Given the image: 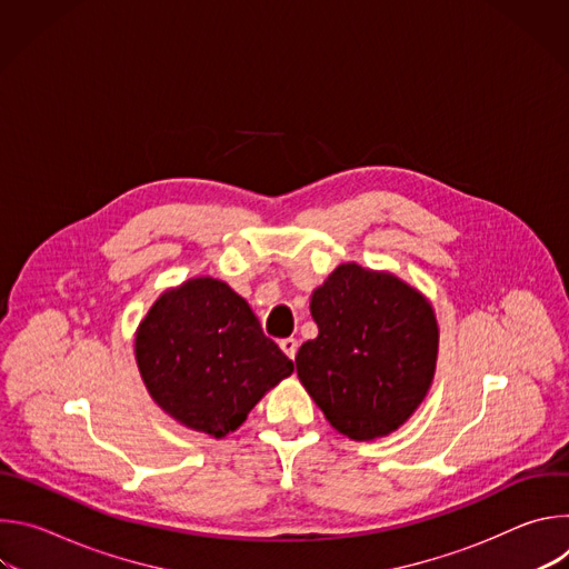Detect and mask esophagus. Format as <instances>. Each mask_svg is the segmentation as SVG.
I'll return each mask as SVG.
<instances>
[{"instance_id": "esophagus-1", "label": "esophagus", "mask_w": 569, "mask_h": 569, "mask_svg": "<svg viewBox=\"0 0 569 569\" xmlns=\"http://www.w3.org/2000/svg\"><path fill=\"white\" fill-rule=\"evenodd\" d=\"M279 347H281V351H283L290 360H295L297 349H299V345H297V340H295V338H283V340L279 342Z\"/></svg>"}]
</instances>
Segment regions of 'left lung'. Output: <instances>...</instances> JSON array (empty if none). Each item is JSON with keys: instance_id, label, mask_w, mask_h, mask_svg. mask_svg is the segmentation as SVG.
<instances>
[{"instance_id": "left-lung-1", "label": "left lung", "mask_w": 569, "mask_h": 569, "mask_svg": "<svg viewBox=\"0 0 569 569\" xmlns=\"http://www.w3.org/2000/svg\"><path fill=\"white\" fill-rule=\"evenodd\" d=\"M319 336L297 376L329 423L356 441L387 437L423 402L437 367L430 301L389 272L345 263L310 297Z\"/></svg>"}]
</instances>
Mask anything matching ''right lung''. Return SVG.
I'll return each instance as SVG.
<instances>
[{
  "label": "right lung",
  "mask_w": 569,
  "mask_h": 569,
  "mask_svg": "<svg viewBox=\"0 0 569 569\" xmlns=\"http://www.w3.org/2000/svg\"><path fill=\"white\" fill-rule=\"evenodd\" d=\"M134 356L152 400L184 428L222 439L295 371L248 301L198 277L161 295L137 329Z\"/></svg>",
  "instance_id": "add662e5"
}]
</instances>
